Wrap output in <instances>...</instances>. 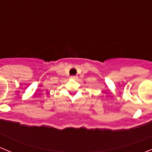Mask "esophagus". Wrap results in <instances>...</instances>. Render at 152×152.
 I'll use <instances>...</instances> for the list:
<instances>
[{
    "instance_id": "34e87169",
    "label": "esophagus",
    "mask_w": 152,
    "mask_h": 152,
    "mask_svg": "<svg viewBox=\"0 0 152 152\" xmlns=\"http://www.w3.org/2000/svg\"><path fill=\"white\" fill-rule=\"evenodd\" d=\"M70 78H71L72 79H77V76H70Z\"/></svg>"
}]
</instances>
